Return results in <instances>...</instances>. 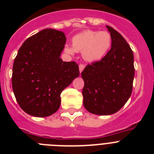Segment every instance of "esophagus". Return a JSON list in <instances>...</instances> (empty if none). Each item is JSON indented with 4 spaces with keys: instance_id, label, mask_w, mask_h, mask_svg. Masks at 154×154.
<instances>
[{
    "instance_id": "1",
    "label": "esophagus",
    "mask_w": 154,
    "mask_h": 154,
    "mask_svg": "<svg viewBox=\"0 0 154 154\" xmlns=\"http://www.w3.org/2000/svg\"><path fill=\"white\" fill-rule=\"evenodd\" d=\"M85 65H84V64H80L79 66V72H80V73H81L83 71V69H85Z\"/></svg>"
}]
</instances>
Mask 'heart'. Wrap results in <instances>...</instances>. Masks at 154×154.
<instances>
[{
	"instance_id": "b5f03b06",
	"label": "heart",
	"mask_w": 154,
	"mask_h": 154,
	"mask_svg": "<svg viewBox=\"0 0 154 154\" xmlns=\"http://www.w3.org/2000/svg\"><path fill=\"white\" fill-rule=\"evenodd\" d=\"M72 42V47H65L68 52H82L86 62H96L106 56L111 47L112 37L107 31L85 30L75 35Z\"/></svg>"
}]
</instances>
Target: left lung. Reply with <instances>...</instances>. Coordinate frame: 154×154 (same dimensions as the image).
<instances>
[{"mask_svg":"<svg viewBox=\"0 0 154 154\" xmlns=\"http://www.w3.org/2000/svg\"><path fill=\"white\" fill-rule=\"evenodd\" d=\"M112 37L111 49L99 62L88 65L82 72L83 105L96 115H111L126 104L133 90L135 74L133 53L118 31L106 25Z\"/></svg>","mask_w":154,"mask_h":154,"instance_id":"left-lung-1","label":"left lung"}]
</instances>
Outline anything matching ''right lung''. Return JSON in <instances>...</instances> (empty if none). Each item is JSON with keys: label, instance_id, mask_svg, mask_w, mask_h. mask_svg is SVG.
<instances>
[{"label": "right lung", "instance_id": "1", "mask_svg": "<svg viewBox=\"0 0 154 154\" xmlns=\"http://www.w3.org/2000/svg\"><path fill=\"white\" fill-rule=\"evenodd\" d=\"M66 38L60 31L47 28L28 38L18 50L13 65L12 88L26 113L45 117L61 104V93L79 75L75 62L60 55Z\"/></svg>", "mask_w": 154, "mask_h": 154}]
</instances>
